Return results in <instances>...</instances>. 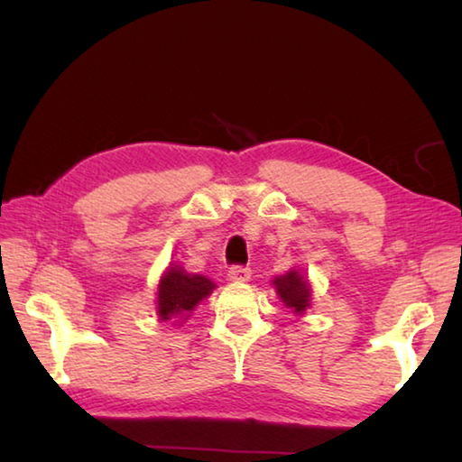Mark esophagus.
I'll use <instances>...</instances> for the list:
<instances>
[{"label": "esophagus", "mask_w": 462, "mask_h": 462, "mask_svg": "<svg viewBox=\"0 0 462 462\" xmlns=\"http://www.w3.org/2000/svg\"><path fill=\"white\" fill-rule=\"evenodd\" d=\"M250 277H253V271L248 267H232L228 271V279L234 281V283H246V281H250Z\"/></svg>", "instance_id": "34e87169"}]
</instances>
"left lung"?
Instances as JSON below:
<instances>
[{
    "instance_id": "left-lung-1",
    "label": "left lung",
    "mask_w": 462,
    "mask_h": 462,
    "mask_svg": "<svg viewBox=\"0 0 462 462\" xmlns=\"http://www.w3.org/2000/svg\"><path fill=\"white\" fill-rule=\"evenodd\" d=\"M275 287L279 300L285 303V308L293 311L295 316H303L311 306V285L306 273L301 269H291L285 275H279L271 281Z\"/></svg>"
}]
</instances>
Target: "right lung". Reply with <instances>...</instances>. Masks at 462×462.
<instances>
[{
    "mask_svg": "<svg viewBox=\"0 0 462 462\" xmlns=\"http://www.w3.org/2000/svg\"><path fill=\"white\" fill-rule=\"evenodd\" d=\"M214 289L212 279L187 273L181 264L171 263L156 289V316L161 322L181 324V319L189 318L198 303L212 295Z\"/></svg>",
    "mask_w": 462,
    "mask_h": 462,
    "instance_id": "add662e5",
    "label": "right lung"
}]
</instances>
